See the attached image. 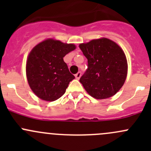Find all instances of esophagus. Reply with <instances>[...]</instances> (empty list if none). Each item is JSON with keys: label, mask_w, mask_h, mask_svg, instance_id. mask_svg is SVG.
<instances>
[{"label": "esophagus", "mask_w": 151, "mask_h": 151, "mask_svg": "<svg viewBox=\"0 0 151 151\" xmlns=\"http://www.w3.org/2000/svg\"><path fill=\"white\" fill-rule=\"evenodd\" d=\"M80 77H81V72H80V71H79L78 73H77V74H75V77L77 80H79V79L80 78Z\"/></svg>", "instance_id": "obj_1"}]
</instances>
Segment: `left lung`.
Returning <instances> with one entry per match:
<instances>
[{
  "instance_id": "8db88e82",
  "label": "left lung",
  "mask_w": 151,
  "mask_h": 151,
  "mask_svg": "<svg viewBox=\"0 0 151 151\" xmlns=\"http://www.w3.org/2000/svg\"><path fill=\"white\" fill-rule=\"evenodd\" d=\"M79 47L88 59V69L80 80L85 91L96 99L115 95L127 76V60L122 49L106 38L93 39Z\"/></svg>"
}]
</instances>
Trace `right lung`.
Segmentation results:
<instances>
[{"label":"right lung","instance_id":"add662e5","mask_svg":"<svg viewBox=\"0 0 151 151\" xmlns=\"http://www.w3.org/2000/svg\"><path fill=\"white\" fill-rule=\"evenodd\" d=\"M75 48L73 44L48 39L38 44L29 53L27 79L33 92L41 99L47 101L58 99L75 78L63 60V57Z\"/></svg>","mask_w":151,"mask_h":151}]
</instances>
